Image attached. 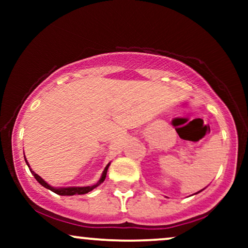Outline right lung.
I'll return each mask as SVG.
<instances>
[{"mask_svg": "<svg viewBox=\"0 0 248 248\" xmlns=\"http://www.w3.org/2000/svg\"><path fill=\"white\" fill-rule=\"evenodd\" d=\"M25 162H27V160H25ZM27 164H28V166H29V163H28V162H27ZM108 167H109V163L107 164L106 168H105V170H104V172H102V176H101L100 181H99L96 184H94V186H81V187H78V186H73V187H61V189H56V187L50 186L49 184H47L46 182L44 181V179H43L42 177H39V176L37 175V173L33 172L32 170L30 169V171L32 172L33 177H35V178L37 179V182H38V183L41 184V186H43L44 187H46V189L51 190V191H53L55 193H57V195H59V196H73V195H84V193H87V192L92 191V190L94 189V187L98 186L99 184H101L102 182L105 181V178H106Z\"/></svg>", "mask_w": 248, "mask_h": 248, "instance_id": "right-lung-1", "label": "right lung"}]
</instances>
